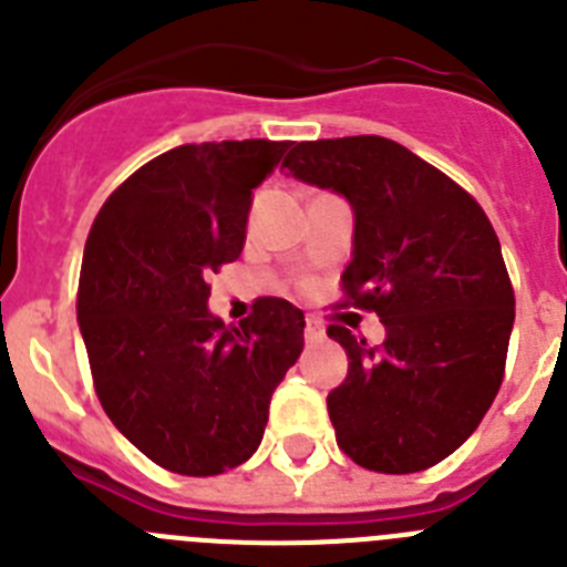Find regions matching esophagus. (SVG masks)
Masks as SVG:
<instances>
[{
  "label": "esophagus",
  "mask_w": 567,
  "mask_h": 567,
  "mask_svg": "<svg viewBox=\"0 0 567 567\" xmlns=\"http://www.w3.org/2000/svg\"><path fill=\"white\" fill-rule=\"evenodd\" d=\"M303 334H307V343H315V340H320L327 332H323V327H320L318 320L307 318V329H303Z\"/></svg>",
  "instance_id": "obj_1"
}]
</instances>
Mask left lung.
Segmentation results:
<instances>
[{
	"label": "left lung",
	"instance_id": "left-lung-1",
	"mask_svg": "<svg viewBox=\"0 0 567 567\" xmlns=\"http://www.w3.org/2000/svg\"><path fill=\"white\" fill-rule=\"evenodd\" d=\"M284 167L349 202L340 280L385 327L383 346L327 329L349 358L327 398L340 452L383 474L432 468L474 434L503 383L514 289L497 233L463 187L383 135L300 142Z\"/></svg>",
	"mask_w": 567,
	"mask_h": 567
}]
</instances>
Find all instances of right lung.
<instances>
[{"label":"right lung","mask_w":567,"mask_h":567,"mask_svg":"<svg viewBox=\"0 0 567 567\" xmlns=\"http://www.w3.org/2000/svg\"><path fill=\"white\" fill-rule=\"evenodd\" d=\"M289 142L182 144L99 209L79 278V329L113 425L153 463L213 477L258 452L269 400L303 349V312L260 298L238 327L207 278L240 255L252 189Z\"/></svg>","instance_id":"1"}]
</instances>
